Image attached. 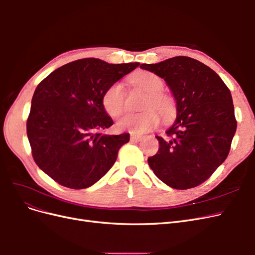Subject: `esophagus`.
Returning a JSON list of instances; mask_svg holds the SVG:
<instances>
[{"mask_svg":"<svg viewBox=\"0 0 255 255\" xmlns=\"http://www.w3.org/2000/svg\"><path fill=\"white\" fill-rule=\"evenodd\" d=\"M141 138L142 137L139 136V135H134V134L130 135V140H132V141H139Z\"/></svg>","mask_w":255,"mask_h":255,"instance_id":"esophagus-1","label":"esophagus"}]
</instances>
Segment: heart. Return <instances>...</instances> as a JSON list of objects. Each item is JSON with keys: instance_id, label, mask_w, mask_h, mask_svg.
<instances>
[{"instance_id": "heart-1", "label": "heart", "mask_w": 255, "mask_h": 255, "mask_svg": "<svg viewBox=\"0 0 255 255\" xmlns=\"http://www.w3.org/2000/svg\"><path fill=\"white\" fill-rule=\"evenodd\" d=\"M129 82L148 94L143 109L139 114H128L117 123L118 130H128L132 134H143L155 128L160 123V112L163 119L168 122L174 118L176 110L173 100L163 94L164 81L158 75L148 71H140L130 76ZM126 91L122 84L115 83L107 88L102 97L105 112L111 117H119L126 111ZM157 109V111L153 110Z\"/></svg>"}]
</instances>
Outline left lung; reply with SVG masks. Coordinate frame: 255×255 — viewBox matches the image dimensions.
<instances>
[{
    "label": "left lung",
    "instance_id": "8db88e82",
    "mask_svg": "<svg viewBox=\"0 0 255 255\" xmlns=\"http://www.w3.org/2000/svg\"><path fill=\"white\" fill-rule=\"evenodd\" d=\"M140 68L164 79L176 101V120L156 136L158 152L148 158L160 181L175 189L205 182L228 157L237 121L230 89L201 61L176 56Z\"/></svg>",
    "mask_w": 255,
    "mask_h": 255
}]
</instances>
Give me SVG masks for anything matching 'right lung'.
<instances>
[{
  "label": "right lung",
  "mask_w": 255,
  "mask_h": 255,
  "mask_svg": "<svg viewBox=\"0 0 255 255\" xmlns=\"http://www.w3.org/2000/svg\"><path fill=\"white\" fill-rule=\"evenodd\" d=\"M138 66L84 58L56 69L39 83L26 133L35 163L51 179L68 188L83 189L113 167L129 134H103L114 121L104 110L102 97Z\"/></svg>",
  "instance_id": "1"
}]
</instances>
